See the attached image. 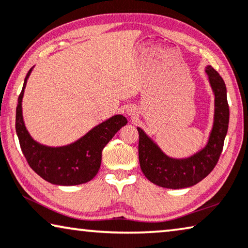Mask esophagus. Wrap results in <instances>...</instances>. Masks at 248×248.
<instances>
[{"label":"esophagus","instance_id":"obj_1","mask_svg":"<svg viewBox=\"0 0 248 248\" xmlns=\"http://www.w3.org/2000/svg\"><path fill=\"white\" fill-rule=\"evenodd\" d=\"M128 113H129V114H131V113H134V111H132V110H129V111H128Z\"/></svg>","mask_w":248,"mask_h":248}]
</instances>
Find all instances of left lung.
Listing matches in <instances>:
<instances>
[{"label": "left lung", "mask_w": 248, "mask_h": 248, "mask_svg": "<svg viewBox=\"0 0 248 248\" xmlns=\"http://www.w3.org/2000/svg\"><path fill=\"white\" fill-rule=\"evenodd\" d=\"M205 73L215 95V114L211 132L203 148L190 157H170L141 128H137L140 169L156 186L166 189L192 186L210 174L220 157L229 124L227 90L224 79L211 66L205 67Z\"/></svg>", "instance_id": "1"}]
</instances>
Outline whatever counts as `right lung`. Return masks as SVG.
Returning <instances> with one entry per match:
<instances>
[{"label": "right lung", "mask_w": 248, "mask_h": 248, "mask_svg": "<svg viewBox=\"0 0 248 248\" xmlns=\"http://www.w3.org/2000/svg\"><path fill=\"white\" fill-rule=\"evenodd\" d=\"M32 68L24 78L16 107V130L21 151L31 169L47 182L66 186L89 182L99 172L104 146L128 121L123 114H116L69 145L50 147L40 144L28 132L22 116V97Z\"/></svg>", "instance_id": "add662e5"}]
</instances>
